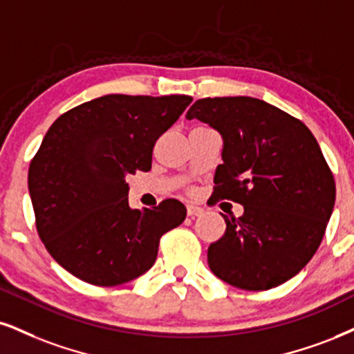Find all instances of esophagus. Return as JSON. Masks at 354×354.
I'll return each mask as SVG.
<instances>
[{
  "instance_id": "1",
  "label": "esophagus",
  "mask_w": 354,
  "mask_h": 354,
  "mask_svg": "<svg viewBox=\"0 0 354 354\" xmlns=\"http://www.w3.org/2000/svg\"><path fill=\"white\" fill-rule=\"evenodd\" d=\"M203 208L197 207V205H187V215L189 216H200L203 215Z\"/></svg>"
}]
</instances>
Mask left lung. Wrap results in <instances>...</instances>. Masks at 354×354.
I'll return each instance as SVG.
<instances>
[{
    "mask_svg": "<svg viewBox=\"0 0 354 354\" xmlns=\"http://www.w3.org/2000/svg\"><path fill=\"white\" fill-rule=\"evenodd\" d=\"M223 136L216 200L241 203L208 248V266L244 290H268L299 274L315 254L335 205V178L317 139L297 118L251 97L197 100L187 120Z\"/></svg>",
    "mask_w": 354,
    "mask_h": 354,
    "instance_id": "left-lung-1",
    "label": "left lung"
}]
</instances>
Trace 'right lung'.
Wrapping results in <instances>:
<instances>
[{
    "label": "right lung",
    "instance_id": "1",
    "mask_svg": "<svg viewBox=\"0 0 354 354\" xmlns=\"http://www.w3.org/2000/svg\"><path fill=\"white\" fill-rule=\"evenodd\" d=\"M192 103L187 95H104L60 115L29 165V194L46 250L80 281L113 287L156 263L184 203L131 210L126 177L147 172L157 139Z\"/></svg>",
    "mask_w": 354,
    "mask_h": 354
}]
</instances>
